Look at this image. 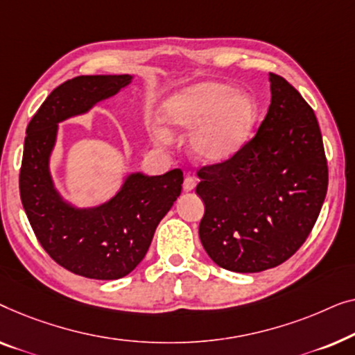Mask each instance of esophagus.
Listing matches in <instances>:
<instances>
[{"label": "esophagus", "instance_id": "esophagus-1", "mask_svg": "<svg viewBox=\"0 0 355 355\" xmlns=\"http://www.w3.org/2000/svg\"><path fill=\"white\" fill-rule=\"evenodd\" d=\"M196 188V180L193 177H187L183 182V189L184 191H193V189Z\"/></svg>", "mask_w": 355, "mask_h": 355}]
</instances>
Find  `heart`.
<instances>
[{"label": "heart", "mask_w": 355, "mask_h": 355, "mask_svg": "<svg viewBox=\"0 0 355 355\" xmlns=\"http://www.w3.org/2000/svg\"><path fill=\"white\" fill-rule=\"evenodd\" d=\"M159 119L171 130L193 128V153L206 162H222L248 141L257 121V104L232 85L207 80L168 98L159 109Z\"/></svg>", "instance_id": "1"}]
</instances>
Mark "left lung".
Segmentation results:
<instances>
[{"mask_svg": "<svg viewBox=\"0 0 355 355\" xmlns=\"http://www.w3.org/2000/svg\"><path fill=\"white\" fill-rule=\"evenodd\" d=\"M272 103L257 133L227 161L202 166L199 238L218 267L262 272L302 246L323 206L328 166L317 117L270 72Z\"/></svg>", "mask_w": 355, "mask_h": 355, "instance_id": "obj_1", "label": "left lung"}]
</instances>
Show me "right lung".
I'll list each match as a JSON object with an SVG mask.
<instances>
[{
	"label": "right lung",
	"instance_id": "add662e5",
	"mask_svg": "<svg viewBox=\"0 0 355 355\" xmlns=\"http://www.w3.org/2000/svg\"><path fill=\"white\" fill-rule=\"evenodd\" d=\"M130 76H80L54 88L27 125L19 189L38 243L54 262L80 277L117 279L146 256L154 232L182 193L180 168L157 177L132 173L111 201L76 209L53 188L48 161L58 122L116 94Z\"/></svg>",
	"mask_w": 355,
	"mask_h": 355
}]
</instances>
